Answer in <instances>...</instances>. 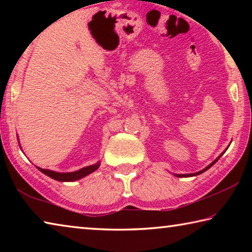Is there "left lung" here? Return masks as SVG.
<instances>
[{
    "instance_id": "8db88e82",
    "label": "left lung",
    "mask_w": 252,
    "mask_h": 252,
    "mask_svg": "<svg viewBox=\"0 0 252 252\" xmlns=\"http://www.w3.org/2000/svg\"><path fill=\"white\" fill-rule=\"evenodd\" d=\"M221 156H222V153H221V155H220V156H219L218 158H217V159H216L215 161H213V162H212V163H210V164H209L207 168H204L203 170H201V171H199V172H197V173H190V174H176V176H177L178 178H182V177H192V176H198V174H200V173H202V172H204V171H207V170H208L209 168H211V167H212V165H213V164H215V163H216V162H217V161H218V160L220 159V157H221Z\"/></svg>"
}]
</instances>
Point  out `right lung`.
<instances>
[{
  "mask_svg": "<svg viewBox=\"0 0 252 252\" xmlns=\"http://www.w3.org/2000/svg\"><path fill=\"white\" fill-rule=\"evenodd\" d=\"M99 165H100V162H97V163H95V164L82 168V169L78 170V171L66 172V173L54 172V171H51V170L41 169L39 167H37V169H39L42 173H44L48 177L54 179V180H58V181H75V180H79V179L83 178L85 176H88V174L92 173L93 171H95V170L99 168Z\"/></svg>",
  "mask_w": 252,
  "mask_h": 252,
  "instance_id": "right-lung-1",
  "label": "right lung"
}]
</instances>
